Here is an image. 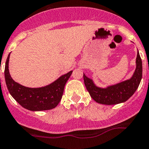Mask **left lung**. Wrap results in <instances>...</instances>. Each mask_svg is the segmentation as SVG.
<instances>
[{
  "mask_svg": "<svg viewBox=\"0 0 149 149\" xmlns=\"http://www.w3.org/2000/svg\"><path fill=\"white\" fill-rule=\"evenodd\" d=\"M136 63L137 67L132 78L106 88L97 87L91 79L84 74V84L90 96L97 103L104 105L118 104L126 101L136 91L142 79L143 65L138 52Z\"/></svg>",
  "mask_w": 149,
  "mask_h": 149,
  "instance_id": "8db88e82",
  "label": "left lung"
}]
</instances>
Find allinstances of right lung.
<instances>
[{"instance_id":"add662e5","label":"right lung","mask_w":149,"mask_h":149,"mask_svg":"<svg viewBox=\"0 0 149 149\" xmlns=\"http://www.w3.org/2000/svg\"><path fill=\"white\" fill-rule=\"evenodd\" d=\"M9 54L4 70L6 84L10 95L20 106L30 111L49 110L58 106L72 71L62 75L49 86L42 88H28L12 80L9 72Z\"/></svg>"}]
</instances>
